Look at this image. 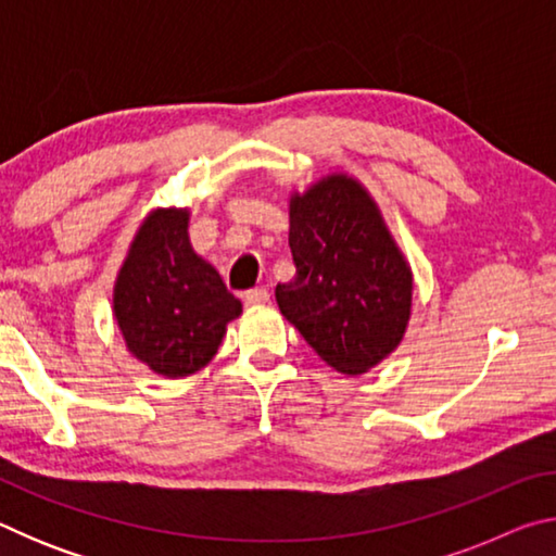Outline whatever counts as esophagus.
Instances as JSON below:
<instances>
[{
    "instance_id": "obj_1",
    "label": "esophagus",
    "mask_w": 556,
    "mask_h": 556,
    "mask_svg": "<svg viewBox=\"0 0 556 556\" xmlns=\"http://www.w3.org/2000/svg\"><path fill=\"white\" fill-rule=\"evenodd\" d=\"M242 301H244V304H248V306H260V304H267V301H269V291L267 289H248V291H244V294H242Z\"/></svg>"
}]
</instances>
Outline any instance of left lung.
<instances>
[{"label":"left lung","mask_w":556,"mask_h":556,"mask_svg":"<svg viewBox=\"0 0 556 556\" xmlns=\"http://www.w3.org/2000/svg\"><path fill=\"white\" fill-rule=\"evenodd\" d=\"M296 275L277 285L279 312L343 375L378 365L402 341L412 271L378 205L348 176H326L289 203Z\"/></svg>","instance_id":"8db88e82"}]
</instances>
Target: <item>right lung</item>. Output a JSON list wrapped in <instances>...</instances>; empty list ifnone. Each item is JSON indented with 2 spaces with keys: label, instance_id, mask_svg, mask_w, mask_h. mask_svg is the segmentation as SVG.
<instances>
[{
  "label": "right lung",
  "instance_id": "right-lung-1",
  "mask_svg": "<svg viewBox=\"0 0 556 556\" xmlns=\"http://www.w3.org/2000/svg\"><path fill=\"white\" fill-rule=\"evenodd\" d=\"M242 304L188 242V211H154L115 285V318L131 355L166 378H186L218 353Z\"/></svg>",
  "mask_w": 556,
  "mask_h": 556
}]
</instances>
